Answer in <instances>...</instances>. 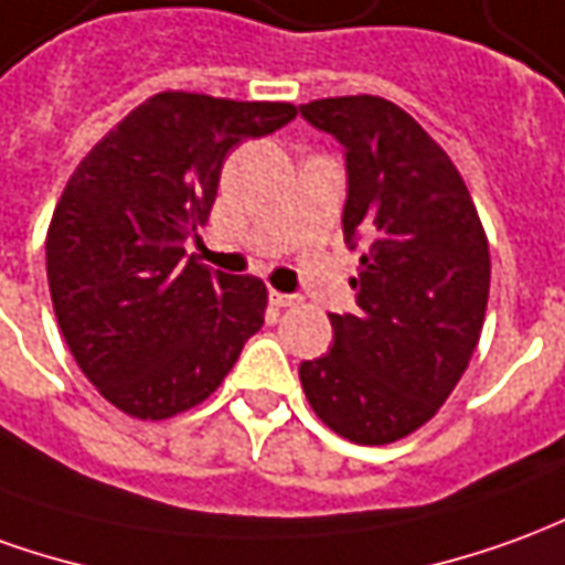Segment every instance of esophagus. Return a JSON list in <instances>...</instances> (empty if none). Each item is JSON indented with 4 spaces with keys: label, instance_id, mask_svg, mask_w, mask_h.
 I'll return each instance as SVG.
<instances>
[{
    "label": "esophagus",
    "instance_id": "34e87169",
    "mask_svg": "<svg viewBox=\"0 0 565 565\" xmlns=\"http://www.w3.org/2000/svg\"><path fill=\"white\" fill-rule=\"evenodd\" d=\"M269 302H271V306H278V309H287V306H296V302H299V296H296V294H278V290H271Z\"/></svg>",
    "mask_w": 565,
    "mask_h": 565
}]
</instances>
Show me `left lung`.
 Masks as SVG:
<instances>
[{
	"label": "left lung",
	"mask_w": 565,
	"mask_h": 565,
	"mask_svg": "<svg viewBox=\"0 0 565 565\" xmlns=\"http://www.w3.org/2000/svg\"><path fill=\"white\" fill-rule=\"evenodd\" d=\"M345 149L342 232L361 250L354 315H330L333 349L299 364L318 419L364 447L422 428L483 330L489 244L471 192L416 118L373 94L299 106Z\"/></svg>",
	"instance_id": "1"
}]
</instances>
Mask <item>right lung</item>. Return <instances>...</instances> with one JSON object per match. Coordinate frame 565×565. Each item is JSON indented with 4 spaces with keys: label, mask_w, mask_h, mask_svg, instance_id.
Instances as JSON below:
<instances>
[{
    "label": "right lung",
    "mask_w": 565,
    "mask_h": 565,
    "mask_svg": "<svg viewBox=\"0 0 565 565\" xmlns=\"http://www.w3.org/2000/svg\"><path fill=\"white\" fill-rule=\"evenodd\" d=\"M294 118V104L161 90L78 161L45 242L51 302L78 370L121 413L192 409L263 327L266 284L183 244L211 216L228 149Z\"/></svg>",
    "instance_id": "obj_1"
}]
</instances>
